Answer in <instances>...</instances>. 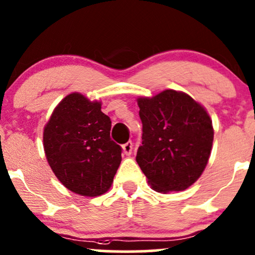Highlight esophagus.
Returning <instances> with one entry per match:
<instances>
[{
  "mask_svg": "<svg viewBox=\"0 0 255 255\" xmlns=\"http://www.w3.org/2000/svg\"><path fill=\"white\" fill-rule=\"evenodd\" d=\"M132 147H133V143L128 141L125 143V144H123V151H124L127 155H130V154L132 153Z\"/></svg>",
  "mask_w": 255,
  "mask_h": 255,
  "instance_id": "34e87169",
  "label": "esophagus"
}]
</instances>
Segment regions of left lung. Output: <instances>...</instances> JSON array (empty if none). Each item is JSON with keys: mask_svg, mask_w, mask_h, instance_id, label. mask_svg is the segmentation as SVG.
Masks as SVG:
<instances>
[{"mask_svg": "<svg viewBox=\"0 0 255 255\" xmlns=\"http://www.w3.org/2000/svg\"><path fill=\"white\" fill-rule=\"evenodd\" d=\"M142 145L136 161L155 191L189 188L204 172L213 143L208 113L189 95L164 90L137 99Z\"/></svg>", "mask_w": 255, "mask_h": 255, "instance_id": "1", "label": "left lung"}]
</instances>
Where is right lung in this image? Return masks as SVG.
Returning a JSON list of instances; mask_svg holds the SVG:
<instances>
[{"label": "right lung", "instance_id": "add662e5", "mask_svg": "<svg viewBox=\"0 0 255 255\" xmlns=\"http://www.w3.org/2000/svg\"><path fill=\"white\" fill-rule=\"evenodd\" d=\"M110 117L101 102L72 93L56 106L43 132L48 164L68 190L99 196L112 185L122 147L111 139Z\"/></svg>", "mask_w": 255, "mask_h": 255}]
</instances>
